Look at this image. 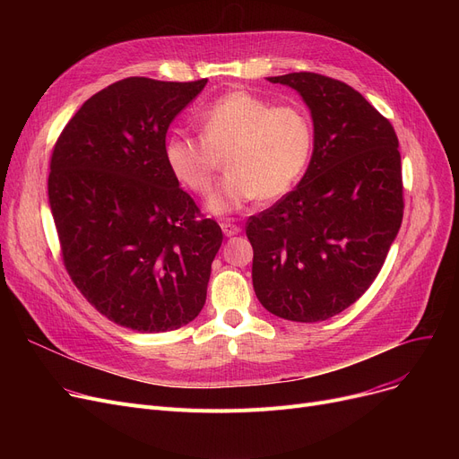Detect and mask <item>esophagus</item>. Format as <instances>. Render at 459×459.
Here are the masks:
<instances>
[{"label": "esophagus", "instance_id": "34e87169", "mask_svg": "<svg viewBox=\"0 0 459 459\" xmlns=\"http://www.w3.org/2000/svg\"><path fill=\"white\" fill-rule=\"evenodd\" d=\"M221 229H223V234H225L227 238H232V236L239 234V230H242L238 225H234L232 221H221Z\"/></svg>", "mask_w": 459, "mask_h": 459}]
</instances>
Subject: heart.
Here are the masks:
<instances>
[{
  "instance_id": "obj_1",
  "label": "heart",
  "mask_w": 459,
  "mask_h": 459,
  "mask_svg": "<svg viewBox=\"0 0 459 459\" xmlns=\"http://www.w3.org/2000/svg\"><path fill=\"white\" fill-rule=\"evenodd\" d=\"M201 135L175 132L163 156L173 177L199 197L212 193L221 158L227 177L208 210L225 215L256 201H275L290 189L310 158L312 128L307 113L273 106L247 91L223 94L199 113Z\"/></svg>"
}]
</instances>
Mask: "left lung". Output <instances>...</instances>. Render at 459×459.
<instances>
[{"label": "left lung", "mask_w": 459, "mask_h": 459, "mask_svg": "<svg viewBox=\"0 0 459 459\" xmlns=\"http://www.w3.org/2000/svg\"><path fill=\"white\" fill-rule=\"evenodd\" d=\"M268 82L301 96L315 143L298 187L249 217L255 294L279 318L322 322L368 290L400 230L398 137L339 80L292 72Z\"/></svg>", "instance_id": "obj_1"}]
</instances>
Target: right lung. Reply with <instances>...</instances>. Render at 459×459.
<instances>
[{
    "instance_id": "add662e5",
    "label": "right lung",
    "mask_w": 459,
    "mask_h": 459,
    "mask_svg": "<svg viewBox=\"0 0 459 459\" xmlns=\"http://www.w3.org/2000/svg\"><path fill=\"white\" fill-rule=\"evenodd\" d=\"M208 80H120L76 111L50 163L48 199L65 268L111 322L178 329L199 316L223 232L169 171V125Z\"/></svg>"
}]
</instances>
